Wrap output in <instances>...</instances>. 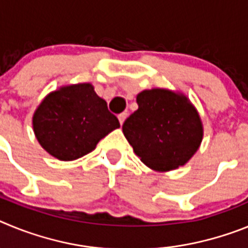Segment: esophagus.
<instances>
[{
	"label": "esophagus",
	"instance_id": "obj_1",
	"mask_svg": "<svg viewBox=\"0 0 248 248\" xmlns=\"http://www.w3.org/2000/svg\"><path fill=\"white\" fill-rule=\"evenodd\" d=\"M126 117H128V113H122L118 115V119H119V123H120V125H123V123L125 122Z\"/></svg>",
	"mask_w": 248,
	"mask_h": 248
}]
</instances>
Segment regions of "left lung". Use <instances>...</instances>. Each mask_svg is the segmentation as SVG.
Returning a JSON list of instances; mask_svg holds the SVG:
<instances>
[{
  "mask_svg": "<svg viewBox=\"0 0 248 248\" xmlns=\"http://www.w3.org/2000/svg\"><path fill=\"white\" fill-rule=\"evenodd\" d=\"M138 110L123 124L140 160L155 171L185 165L200 148L203 126L198 109L185 94L153 88L137 95Z\"/></svg>",
  "mask_w": 248,
  "mask_h": 248,
  "instance_id": "left-lung-1",
  "label": "left lung"
}]
</instances>
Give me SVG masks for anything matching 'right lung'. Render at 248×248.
Masks as SVG:
<instances>
[{
    "mask_svg": "<svg viewBox=\"0 0 248 248\" xmlns=\"http://www.w3.org/2000/svg\"><path fill=\"white\" fill-rule=\"evenodd\" d=\"M32 125L48 154L72 161L93 151L120 124L91 83H77L46 95L34 111Z\"/></svg>",
    "mask_w": 248,
    "mask_h": 248,
    "instance_id": "add662e5",
    "label": "right lung"
}]
</instances>
